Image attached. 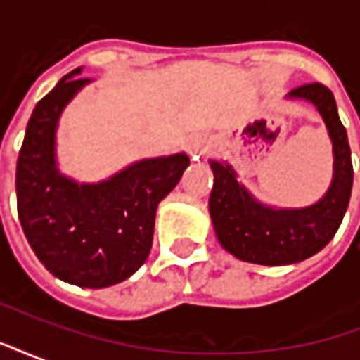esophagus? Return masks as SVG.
I'll list each match as a JSON object with an SVG mask.
<instances>
[{
	"mask_svg": "<svg viewBox=\"0 0 360 360\" xmlns=\"http://www.w3.org/2000/svg\"><path fill=\"white\" fill-rule=\"evenodd\" d=\"M188 152H191L193 156H196V154H204V152H206V148H202L200 144H195V146H191V148H188Z\"/></svg>",
	"mask_w": 360,
	"mask_h": 360,
	"instance_id": "34e87169",
	"label": "esophagus"
}]
</instances>
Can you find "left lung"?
Wrapping results in <instances>:
<instances>
[{"label": "left lung", "mask_w": 360, "mask_h": 360, "mask_svg": "<svg viewBox=\"0 0 360 360\" xmlns=\"http://www.w3.org/2000/svg\"><path fill=\"white\" fill-rule=\"evenodd\" d=\"M291 96L314 103L332 136L333 181L320 202L302 210L266 208L237 183L229 165L210 160L214 187L208 204L216 235L224 249L252 264L285 266L316 255L340 229L351 198V148L333 94L320 82H309L293 89Z\"/></svg>", "instance_id": "1"}]
</instances>
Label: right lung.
<instances>
[{"mask_svg": "<svg viewBox=\"0 0 360 360\" xmlns=\"http://www.w3.org/2000/svg\"><path fill=\"white\" fill-rule=\"evenodd\" d=\"M75 69L36 103L17 160V212L38 260L79 287H110L133 276L152 249L158 204L187 169L185 154L144 160L98 185H77L56 169L61 110L86 84Z\"/></svg>", "mask_w": 360, "mask_h": 360, "instance_id": "add662e5", "label": "right lung"}]
</instances>
